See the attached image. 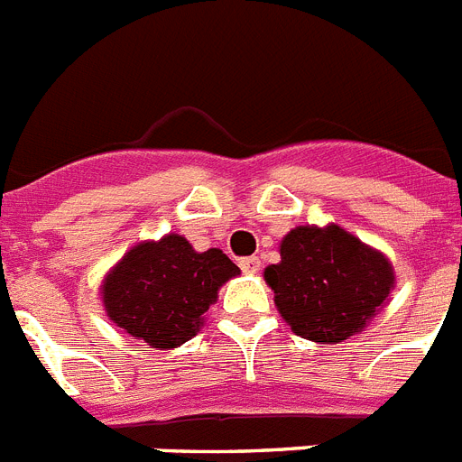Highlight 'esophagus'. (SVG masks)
<instances>
[{
    "label": "esophagus",
    "instance_id": "esophagus-1",
    "mask_svg": "<svg viewBox=\"0 0 462 462\" xmlns=\"http://www.w3.org/2000/svg\"><path fill=\"white\" fill-rule=\"evenodd\" d=\"M239 267H242L246 274H255L258 270H261V258H258V255H249V258H242V261H239Z\"/></svg>",
    "mask_w": 462,
    "mask_h": 462
}]
</instances>
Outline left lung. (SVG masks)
Wrapping results in <instances>:
<instances>
[{
	"instance_id": "1",
	"label": "left lung",
	"mask_w": 462,
	"mask_h": 462,
	"mask_svg": "<svg viewBox=\"0 0 462 462\" xmlns=\"http://www.w3.org/2000/svg\"><path fill=\"white\" fill-rule=\"evenodd\" d=\"M282 261L265 270L279 315L296 336L343 343L366 327L394 284L393 265L338 225L296 227L282 242Z\"/></svg>"
}]
</instances>
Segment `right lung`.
<instances>
[{
    "instance_id": "add662e5",
    "label": "right lung",
    "mask_w": 462,
    "mask_h": 462,
    "mask_svg": "<svg viewBox=\"0 0 462 462\" xmlns=\"http://www.w3.org/2000/svg\"><path fill=\"white\" fill-rule=\"evenodd\" d=\"M239 267L220 249L197 254L180 235L138 244L103 284L107 317L152 347H176L199 331L218 289Z\"/></svg>"
}]
</instances>
